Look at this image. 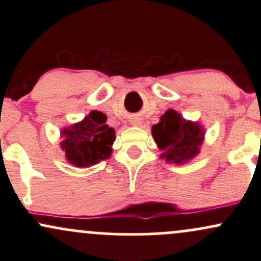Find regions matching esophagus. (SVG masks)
<instances>
[{
	"label": "esophagus",
	"instance_id": "1",
	"mask_svg": "<svg viewBox=\"0 0 261 261\" xmlns=\"http://www.w3.org/2000/svg\"><path fill=\"white\" fill-rule=\"evenodd\" d=\"M140 124V120H134L133 125H139Z\"/></svg>",
	"mask_w": 261,
	"mask_h": 261
}]
</instances>
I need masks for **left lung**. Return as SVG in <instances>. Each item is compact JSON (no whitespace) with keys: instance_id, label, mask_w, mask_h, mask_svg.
<instances>
[{"instance_id":"8db88e82","label":"left lung","mask_w":261,"mask_h":261,"mask_svg":"<svg viewBox=\"0 0 261 261\" xmlns=\"http://www.w3.org/2000/svg\"><path fill=\"white\" fill-rule=\"evenodd\" d=\"M152 136L163 151L162 159L179 165L199 152L204 133L197 122L187 121L171 109L161 116L159 124L152 126Z\"/></svg>"}]
</instances>
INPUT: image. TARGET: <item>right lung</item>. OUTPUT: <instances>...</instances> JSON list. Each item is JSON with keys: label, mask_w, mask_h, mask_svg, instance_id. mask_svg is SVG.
Segmentation results:
<instances>
[{"label": "right lung", "mask_w": 261, "mask_h": 261, "mask_svg": "<svg viewBox=\"0 0 261 261\" xmlns=\"http://www.w3.org/2000/svg\"><path fill=\"white\" fill-rule=\"evenodd\" d=\"M62 147L67 160L78 167H89L111 154L115 130L107 125V116L91 111L82 122L63 131Z\"/></svg>", "instance_id": "right-lung-1"}]
</instances>
